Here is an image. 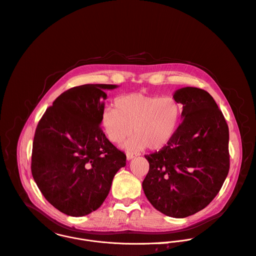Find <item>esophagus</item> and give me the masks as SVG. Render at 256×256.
Listing matches in <instances>:
<instances>
[{
  "instance_id": "1",
  "label": "esophagus",
  "mask_w": 256,
  "mask_h": 256,
  "mask_svg": "<svg viewBox=\"0 0 256 256\" xmlns=\"http://www.w3.org/2000/svg\"><path fill=\"white\" fill-rule=\"evenodd\" d=\"M134 158H136V154H132V152H126V160H132Z\"/></svg>"
}]
</instances>
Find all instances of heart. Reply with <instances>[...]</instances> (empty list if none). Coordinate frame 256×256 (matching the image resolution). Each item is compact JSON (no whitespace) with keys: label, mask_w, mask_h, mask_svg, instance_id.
<instances>
[{"label":"heart","mask_w":256,"mask_h":256,"mask_svg":"<svg viewBox=\"0 0 256 256\" xmlns=\"http://www.w3.org/2000/svg\"><path fill=\"white\" fill-rule=\"evenodd\" d=\"M114 104L102 108L100 122L112 142H120L132 132L136 134L122 144L126 150H160L176 130L180 108L174 98L134 92L118 96Z\"/></svg>","instance_id":"1"}]
</instances>
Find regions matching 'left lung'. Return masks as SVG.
I'll list each match as a JSON object with an SVG mask.
<instances>
[{
    "instance_id": "left-lung-1",
    "label": "left lung",
    "mask_w": 256,
    "mask_h": 256,
    "mask_svg": "<svg viewBox=\"0 0 256 256\" xmlns=\"http://www.w3.org/2000/svg\"><path fill=\"white\" fill-rule=\"evenodd\" d=\"M174 98L182 104V124L168 146L144 156L150 170L144 192L162 214L184 218L208 206L230 170V132L214 98L186 86Z\"/></svg>"
}]
</instances>
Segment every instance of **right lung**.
Here are the masks:
<instances>
[{
	"instance_id": "1",
	"label": "right lung",
	"mask_w": 256,
	"mask_h": 256,
	"mask_svg": "<svg viewBox=\"0 0 256 256\" xmlns=\"http://www.w3.org/2000/svg\"><path fill=\"white\" fill-rule=\"evenodd\" d=\"M116 84L72 88L46 108L36 128L32 174L44 198L60 212L84 216L106 198L126 156L100 130L106 90Z\"/></svg>"
}]
</instances>
